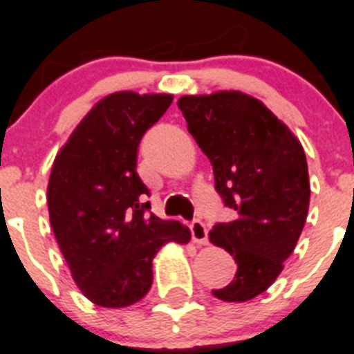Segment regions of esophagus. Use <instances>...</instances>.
Listing matches in <instances>:
<instances>
[{
  "label": "esophagus",
  "instance_id": "obj_1",
  "mask_svg": "<svg viewBox=\"0 0 354 354\" xmlns=\"http://www.w3.org/2000/svg\"><path fill=\"white\" fill-rule=\"evenodd\" d=\"M189 230H192V239H194L195 244H198V246L208 244V227L203 221H194L189 224Z\"/></svg>",
  "mask_w": 354,
  "mask_h": 354
}]
</instances>
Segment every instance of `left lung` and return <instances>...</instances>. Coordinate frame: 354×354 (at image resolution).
<instances>
[{"label":"left lung","mask_w":354,"mask_h":354,"mask_svg":"<svg viewBox=\"0 0 354 354\" xmlns=\"http://www.w3.org/2000/svg\"><path fill=\"white\" fill-rule=\"evenodd\" d=\"M177 104L212 162L217 194L235 212V221L209 232L236 262L232 282L212 293L246 302L275 282L299 242L311 194L306 153L284 122L246 93L183 95Z\"/></svg>","instance_id":"8db88e82"}]
</instances>
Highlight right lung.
Masks as SVG:
<instances>
[{"instance_id":"1","label":"right lung","mask_w":354,"mask_h":354,"mask_svg":"<svg viewBox=\"0 0 354 354\" xmlns=\"http://www.w3.org/2000/svg\"><path fill=\"white\" fill-rule=\"evenodd\" d=\"M168 93L115 92L79 122L55 157L48 180L50 226L77 288L103 308H127L151 288V261L189 230L162 221L145 203L137 174L142 136L171 104Z\"/></svg>"}]
</instances>
